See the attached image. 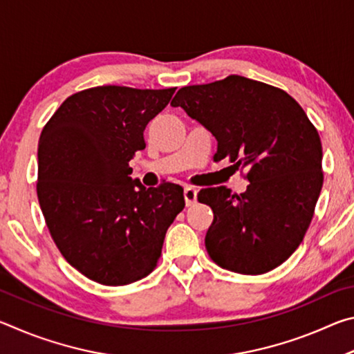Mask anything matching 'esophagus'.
<instances>
[{"instance_id": "obj_1", "label": "esophagus", "mask_w": 354, "mask_h": 354, "mask_svg": "<svg viewBox=\"0 0 354 354\" xmlns=\"http://www.w3.org/2000/svg\"><path fill=\"white\" fill-rule=\"evenodd\" d=\"M184 200L187 206H194L196 203V189L194 187H185L184 189Z\"/></svg>"}]
</instances>
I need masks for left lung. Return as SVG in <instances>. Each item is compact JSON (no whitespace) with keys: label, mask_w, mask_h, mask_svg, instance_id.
I'll return each instance as SVG.
<instances>
[{"label":"left lung","mask_w":354,"mask_h":354,"mask_svg":"<svg viewBox=\"0 0 354 354\" xmlns=\"http://www.w3.org/2000/svg\"><path fill=\"white\" fill-rule=\"evenodd\" d=\"M183 107L217 139L214 160L227 159L250 183L237 195L207 187L206 232L211 259L226 270L262 274L289 259L306 234L323 185L320 136L289 93L248 77L179 88Z\"/></svg>","instance_id":"left-lung-1"}]
</instances>
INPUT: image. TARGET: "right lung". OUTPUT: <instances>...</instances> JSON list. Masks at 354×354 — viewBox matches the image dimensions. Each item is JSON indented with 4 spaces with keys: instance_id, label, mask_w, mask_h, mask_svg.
Listing matches in <instances>:
<instances>
[{
    "instance_id": "obj_1",
    "label": "right lung",
    "mask_w": 354,
    "mask_h": 354,
    "mask_svg": "<svg viewBox=\"0 0 354 354\" xmlns=\"http://www.w3.org/2000/svg\"><path fill=\"white\" fill-rule=\"evenodd\" d=\"M176 87L100 86L71 95L39 140L37 198L48 231L71 267L103 286L151 273L165 232L185 206L184 189L143 187L129 160L143 131Z\"/></svg>"
}]
</instances>
